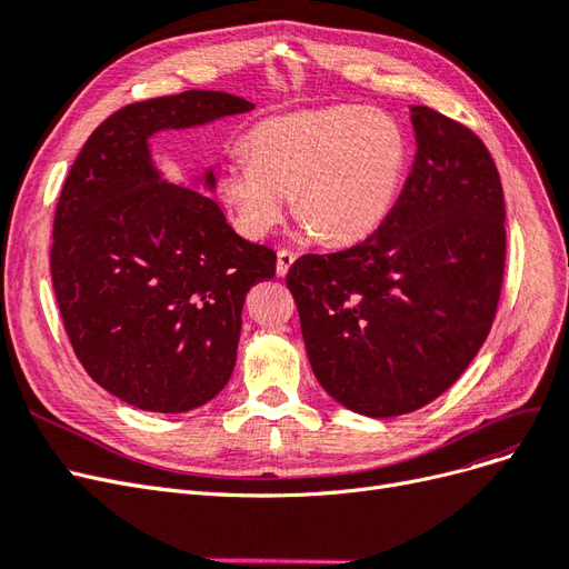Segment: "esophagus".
<instances>
[{
  "label": "esophagus",
  "mask_w": 569,
  "mask_h": 569,
  "mask_svg": "<svg viewBox=\"0 0 569 569\" xmlns=\"http://www.w3.org/2000/svg\"><path fill=\"white\" fill-rule=\"evenodd\" d=\"M295 253H291L289 249H280L278 251V274L280 278H284V274L289 272V268H291V263H295Z\"/></svg>",
  "instance_id": "1"
}]
</instances>
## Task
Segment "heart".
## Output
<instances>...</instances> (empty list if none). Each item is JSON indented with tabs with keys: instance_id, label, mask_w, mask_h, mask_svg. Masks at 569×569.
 <instances>
[{
	"instance_id": "b5f03b06",
	"label": "heart",
	"mask_w": 569,
	"mask_h": 569,
	"mask_svg": "<svg viewBox=\"0 0 569 569\" xmlns=\"http://www.w3.org/2000/svg\"><path fill=\"white\" fill-rule=\"evenodd\" d=\"M249 149L230 153L218 176L242 232L266 237L297 194L306 234L332 244L363 242L385 226L410 159L399 120L358 107L266 118L251 128Z\"/></svg>"
}]
</instances>
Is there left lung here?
Returning a JSON list of instances; mask_svg holds the SVG:
<instances>
[{
  "instance_id": "obj_1",
  "label": "left lung",
  "mask_w": 569,
  "mask_h": 569,
  "mask_svg": "<svg viewBox=\"0 0 569 569\" xmlns=\"http://www.w3.org/2000/svg\"><path fill=\"white\" fill-rule=\"evenodd\" d=\"M416 161L385 226L287 272L308 360L335 401L393 418L435 401L487 341L506 268V201L479 137L410 107Z\"/></svg>"
}]
</instances>
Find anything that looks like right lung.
Listing matches in <instances>:
<instances>
[{
	"label": "right lung",
	"mask_w": 569,
	"mask_h": 569,
	"mask_svg": "<svg viewBox=\"0 0 569 569\" xmlns=\"http://www.w3.org/2000/svg\"><path fill=\"white\" fill-rule=\"evenodd\" d=\"M251 109L211 90L134 101L90 134L63 182L49 266L66 335L92 380L134 408L184 412L228 385L247 291L278 263L211 197L161 180L147 140Z\"/></svg>",
	"instance_id": "add662e5"
}]
</instances>
